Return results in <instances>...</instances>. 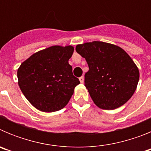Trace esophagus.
<instances>
[{"label":"esophagus","instance_id":"esophagus-1","mask_svg":"<svg viewBox=\"0 0 151 151\" xmlns=\"http://www.w3.org/2000/svg\"><path fill=\"white\" fill-rule=\"evenodd\" d=\"M79 81H80V82H81V83L83 84L84 83V77L83 76L80 77V78H79Z\"/></svg>","mask_w":151,"mask_h":151}]
</instances>
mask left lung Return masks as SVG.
<instances>
[{"label":"left lung","mask_w":151,"mask_h":151,"mask_svg":"<svg viewBox=\"0 0 151 151\" xmlns=\"http://www.w3.org/2000/svg\"><path fill=\"white\" fill-rule=\"evenodd\" d=\"M76 50L88 65L85 86L94 104L103 110L125 104L139 80L138 68L130 56L120 47L103 41L78 45Z\"/></svg>","instance_id":"8db88e82"}]
</instances>
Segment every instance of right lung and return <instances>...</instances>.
<instances>
[{
    "label": "right lung",
    "instance_id": "right-lung-1",
    "mask_svg": "<svg viewBox=\"0 0 151 151\" xmlns=\"http://www.w3.org/2000/svg\"><path fill=\"white\" fill-rule=\"evenodd\" d=\"M73 51L71 45L51 46L35 53L19 67V86L31 104L40 111L63 109L80 84L69 64Z\"/></svg>",
    "mask_w": 151,
    "mask_h": 151
}]
</instances>
